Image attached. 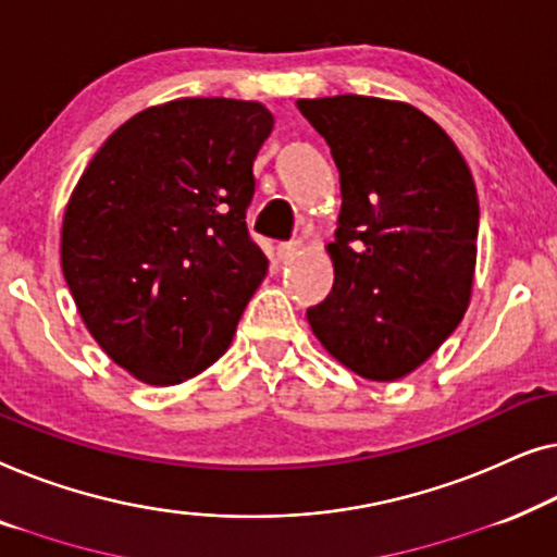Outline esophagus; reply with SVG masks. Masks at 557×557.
I'll return each instance as SVG.
<instances>
[{"mask_svg": "<svg viewBox=\"0 0 557 557\" xmlns=\"http://www.w3.org/2000/svg\"><path fill=\"white\" fill-rule=\"evenodd\" d=\"M300 249H302L300 242H282V245H277V257L282 262L293 260V257L300 252Z\"/></svg>", "mask_w": 557, "mask_h": 557, "instance_id": "34e87169", "label": "esophagus"}]
</instances>
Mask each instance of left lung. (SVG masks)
Listing matches in <instances>:
<instances>
[{
  "mask_svg": "<svg viewBox=\"0 0 557 557\" xmlns=\"http://www.w3.org/2000/svg\"><path fill=\"white\" fill-rule=\"evenodd\" d=\"M341 174L333 293L308 310L323 348L366 381H398L472 300L480 201L438 123L401 100L300 98Z\"/></svg>",
  "mask_w": 557,
  "mask_h": 557,
  "instance_id": "8db88e82",
  "label": "left lung"
}]
</instances>
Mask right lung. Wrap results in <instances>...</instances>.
Instances as JSON below:
<instances>
[{
  "instance_id": "obj_1",
  "label": "right lung",
  "mask_w": 557,
  "mask_h": 557,
  "mask_svg": "<svg viewBox=\"0 0 557 557\" xmlns=\"http://www.w3.org/2000/svg\"><path fill=\"white\" fill-rule=\"evenodd\" d=\"M272 125L257 100L151 106L108 136L70 194L62 275L85 327L133 379L174 386L230 348L268 275L245 216Z\"/></svg>"
}]
</instances>
